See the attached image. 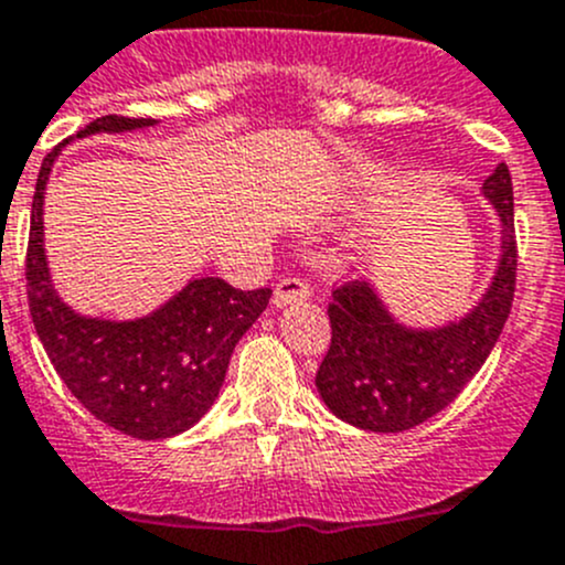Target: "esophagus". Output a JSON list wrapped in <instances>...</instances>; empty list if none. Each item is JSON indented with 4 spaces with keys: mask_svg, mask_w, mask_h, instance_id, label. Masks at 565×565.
<instances>
[{
    "mask_svg": "<svg viewBox=\"0 0 565 565\" xmlns=\"http://www.w3.org/2000/svg\"><path fill=\"white\" fill-rule=\"evenodd\" d=\"M312 296L310 282L301 280V277H282L275 288V305H299V301H307Z\"/></svg>",
    "mask_w": 565,
    "mask_h": 565,
    "instance_id": "obj_1",
    "label": "esophagus"
}]
</instances>
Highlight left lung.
I'll return each mask as SVG.
<instances>
[{
	"label": "left lung",
	"instance_id": "8db88e82",
	"mask_svg": "<svg viewBox=\"0 0 565 565\" xmlns=\"http://www.w3.org/2000/svg\"><path fill=\"white\" fill-rule=\"evenodd\" d=\"M483 194L502 222V258L470 316L434 332L393 321L367 282L338 285L329 299L332 340L316 373L323 404L340 420L379 434L415 428L454 404L494 349L516 290V227L508 164L486 178Z\"/></svg>",
	"mask_w": 565,
	"mask_h": 565
}]
</instances>
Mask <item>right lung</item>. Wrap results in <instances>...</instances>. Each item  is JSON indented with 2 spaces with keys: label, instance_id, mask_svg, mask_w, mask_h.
<instances>
[{
  "label": "right lung",
  "instance_id": "obj_1",
  "mask_svg": "<svg viewBox=\"0 0 565 565\" xmlns=\"http://www.w3.org/2000/svg\"><path fill=\"white\" fill-rule=\"evenodd\" d=\"M153 122L104 115L76 137ZM63 145L43 159L32 198L24 275L35 332L57 376L93 417L137 439L175 437L211 409L233 349L266 310L271 288L242 290L220 277H200L139 321L76 316L54 294L43 255V189Z\"/></svg>",
  "mask_w": 565,
  "mask_h": 565
}]
</instances>
